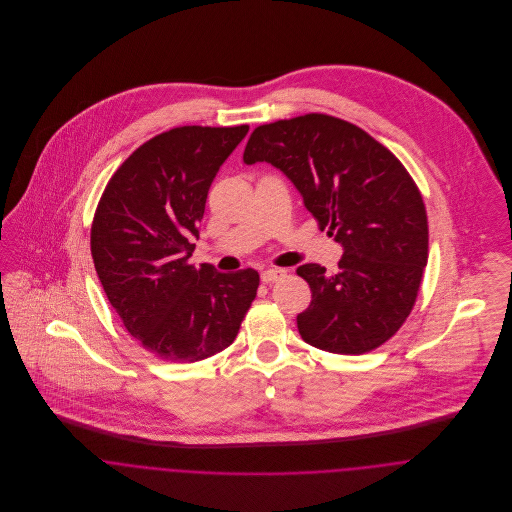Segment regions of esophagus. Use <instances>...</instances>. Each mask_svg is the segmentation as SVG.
<instances>
[{"label": "esophagus", "mask_w": 512, "mask_h": 512, "mask_svg": "<svg viewBox=\"0 0 512 512\" xmlns=\"http://www.w3.org/2000/svg\"><path fill=\"white\" fill-rule=\"evenodd\" d=\"M286 276V270H280V268H270V270H264L262 272V282L264 284H274V282H278V280H282Z\"/></svg>", "instance_id": "1"}]
</instances>
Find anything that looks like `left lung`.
I'll return each mask as SVG.
<instances>
[{"label": "left lung", "mask_w": 512, "mask_h": 512, "mask_svg": "<svg viewBox=\"0 0 512 512\" xmlns=\"http://www.w3.org/2000/svg\"><path fill=\"white\" fill-rule=\"evenodd\" d=\"M258 161L280 169L343 246L335 274L297 268L311 288L301 339L337 355L380 347L410 315L428 264V217L410 173L365 130L327 114L258 126L244 163Z\"/></svg>", "instance_id": "left-lung-1"}]
</instances>
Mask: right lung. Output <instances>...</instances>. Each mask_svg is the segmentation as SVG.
<instances>
[{"label": "right lung", "mask_w": 512, "mask_h": 512, "mask_svg": "<svg viewBox=\"0 0 512 512\" xmlns=\"http://www.w3.org/2000/svg\"><path fill=\"white\" fill-rule=\"evenodd\" d=\"M248 126H183L138 147L98 203L90 250L108 301L144 349L197 363L232 345L260 276L189 262L220 165Z\"/></svg>", "instance_id": "1"}]
</instances>
